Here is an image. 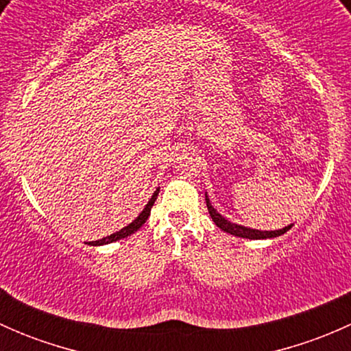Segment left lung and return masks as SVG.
I'll use <instances>...</instances> for the list:
<instances>
[{
    "label": "left lung",
    "instance_id": "8db88e82",
    "mask_svg": "<svg viewBox=\"0 0 351 351\" xmlns=\"http://www.w3.org/2000/svg\"><path fill=\"white\" fill-rule=\"evenodd\" d=\"M205 200H207V208H208V214H210L212 221L215 222L217 228H221L224 232H229L232 236H238V238H246V239H267V238H277V236H282L284 232H287L290 229L284 228V229H278V231H258V229H250V228H243V226L238 224H232V222L226 221L214 207H212L210 200H208L207 195H205Z\"/></svg>",
    "mask_w": 351,
    "mask_h": 351
}]
</instances>
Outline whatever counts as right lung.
Listing matches in <instances>:
<instances>
[{"label":"right lung","mask_w":351,"mask_h":351,"mask_svg":"<svg viewBox=\"0 0 351 351\" xmlns=\"http://www.w3.org/2000/svg\"><path fill=\"white\" fill-rule=\"evenodd\" d=\"M156 197H158V190H156L154 195L151 197V200L147 202V205H146V207H144V210L141 212L139 217H137L136 221L130 222L129 226H125V228L120 229V231H117V232H113V234L107 236V238L98 239V241H93V243H90V244H93V246H100V244H108V243H113V241H119V239H123V238H127V236L134 234V232H136L137 229L143 228V224H144V222L147 221V217H149V214H151V207H153V205H154Z\"/></svg>","instance_id":"right-lung-1"}]
</instances>
